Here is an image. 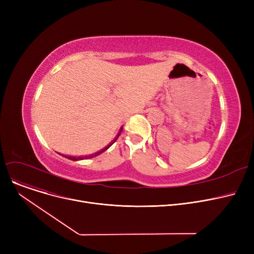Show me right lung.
I'll use <instances>...</instances> for the list:
<instances>
[{
	"mask_svg": "<svg viewBox=\"0 0 254 254\" xmlns=\"http://www.w3.org/2000/svg\"><path fill=\"white\" fill-rule=\"evenodd\" d=\"M122 130H123V128H120V131H119V134L117 135V137L115 138V140L110 144V145H108L107 146V147H105L104 149H102L101 151H99V152H97V153H95V154H91V155H89V156H85V157H81V156H79V157H76V156H68V155H64V157H66V158H69V159H71V161H79V159H83V158H90V157H95V156H97V155H99V154H101L102 152H104V151H106L107 149H108L110 146L117 140V138L119 137V135H120V132H122Z\"/></svg>",
	"mask_w": 254,
	"mask_h": 254,
	"instance_id": "right-lung-1",
	"label": "right lung"
}]
</instances>
